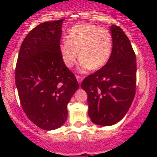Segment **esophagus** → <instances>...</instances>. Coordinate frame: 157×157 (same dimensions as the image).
<instances>
[{"mask_svg": "<svg viewBox=\"0 0 157 157\" xmlns=\"http://www.w3.org/2000/svg\"><path fill=\"white\" fill-rule=\"evenodd\" d=\"M76 78H77V81H78L79 83H81V82L83 81V77H80V76H78V75L76 76Z\"/></svg>", "mask_w": 157, "mask_h": 157, "instance_id": "esophagus-1", "label": "esophagus"}]
</instances>
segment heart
Here are the masks:
<instances>
[{"label": "heart", "mask_w": 157, "mask_h": 157, "mask_svg": "<svg viewBox=\"0 0 157 157\" xmlns=\"http://www.w3.org/2000/svg\"><path fill=\"white\" fill-rule=\"evenodd\" d=\"M112 50V38L108 30L92 23H80L71 27L67 39L61 40L59 52L65 66L71 68L80 56L81 71L102 68Z\"/></svg>", "instance_id": "b5f03b06"}]
</instances>
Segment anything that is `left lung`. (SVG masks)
Wrapping results in <instances>:
<instances>
[{
	"instance_id": "1",
	"label": "left lung",
	"mask_w": 157,
	"mask_h": 157,
	"mask_svg": "<svg viewBox=\"0 0 157 157\" xmlns=\"http://www.w3.org/2000/svg\"><path fill=\"white\" fill-rule=\"evenodd\" d=\"M110 29L112 50L109 61L81 83L87 93L89 116L102 126L116 124L126 115L137 82L136 55L130 40L119 26L112 25Z\"/></svg>"
}]
</instances>
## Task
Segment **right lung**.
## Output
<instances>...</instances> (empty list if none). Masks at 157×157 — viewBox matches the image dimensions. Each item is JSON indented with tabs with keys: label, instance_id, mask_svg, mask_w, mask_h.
Returning <instances> with one entry per match:
<instances>
[{
	"label": "right lung",
	"instance_id": "1",
	"mask_svg": "<svg viewBox=\"0 0 157 157\" xmlns=\"http://www.w3.org/2000/svg\"><path fill=\"white\" fill-rule=\"evenodd\" d=\"M64 20L45 22L32 29L22 43L15 69L22 108L32 122L47 131L64 124L67 105L79 87L59 52Z\"/></svg>",
	"mask_w": 157,
	"mask_h": 157
}]
</instances>
